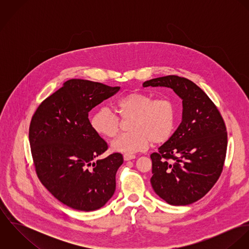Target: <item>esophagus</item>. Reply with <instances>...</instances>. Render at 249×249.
Here are the masks:
<instances>
[{"instance_id": "esophagus-1", "label": "esophagus", "mask_w": 249, "mask_h": 249, "mask_svg": "<svg viewBox=\"0 0 249 249\" xmlns=\"http://www.w3.org/2000/svg\"><path fill=\"white\" fill-rule=\"evenodd\" d=\"M136 156L134 154H128V153H125L124 154V161H128V160H132V159H135Z\"/></svg>"}]
</instances>
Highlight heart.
<instances>
[{
    "instance_id": "heart-1",
    "label": "heart",
    "mask_w": 249,
    "mask_h": 249,
    "mask_svg": "<svg viewBox=\"0 0 249 249\" xmlns=\"http://www.w3.org/2000/svg\"><path fill=\"white\" fill-rule=\"evenodd\" d=\"M116 113L122 121H129L130 131L119 136L111 146L118 152L133 153L146 149L149 144L169 141L177 125V107L169 98L154 99L151 96L131 92L117 101ZM94 131L105 138H114L120 131L122 122L107 108L97 110L91 118Z\"/></svg>"
}]
</instances>
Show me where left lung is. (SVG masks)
I'll return each mask as SVG.
<instances>
[{
	"label": "left lung",
	"mask_w": 249,
	"mask_h": 249,
	"mask_svg": "<svg viewBox=\"0 0 249 249\" xmlns=\"http://www.w3.org/2000/svg\"><path fill=\"white\" fill-rule=\"evenodd\" d=\"M143 87L172 88L182 99V122L169 141L150 155L151 186L171 205H189L203 197L223 170L227 131L215 105L196 83L166 75Z\"/></svg>",
	"instance_id": "left-lung-1"
}]
</instances>
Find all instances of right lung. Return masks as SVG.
<instances>
[{"instance_id": "obj_1", "label": "right lung", "mask_w": 249, "mask_h": 249, "mask_svg": "<svg viewBox=\"0 0 249 249\" xmlns=\"http://www.w3.org/2000/svg\"><path fill=\"white\" fill-rule=\"evenodd\" d=\"M120 87L72 78L37 107L29 138L36 175L60 202L79 211H95L112 197L123 155L93 160L108 148L91 126L88 113Z\"/></svg>"}]
</instances>
